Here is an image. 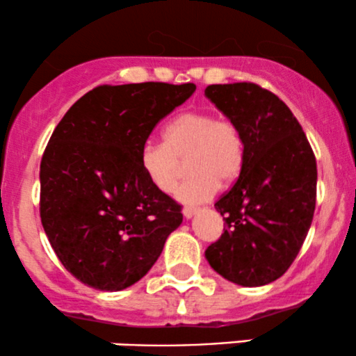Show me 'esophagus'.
Returning <instances> with one entry per match:
<instances>
[{"label": "esophagus", "mask_w": 356, "mask_h": 356, "mask_svg": "<svg viewBox=\"0 0 356 356\" xmlns=\"http://www.w3.org/2000/svg\"><path fill=\"white\" fill-rule=\"evenodd\" d=\"M197 211H199V207L186 206V207H184V209H182V214H184V218H187V219H189V218H192V216H194L195 212H197Z\"/></svg>", "instance_id": "obj_1"}]
</instances>
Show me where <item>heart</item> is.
I'll list each match as a JSON object with an SVG mask.
<instances>
[{"mask_svg":"<svg viewBox=\"0 0 356 356\" xmlns=\"http://www.w3.org/2000/svg\"><path fill=\"white\" fill-rule=\"evenodd\" d=\"M165 142L149 140L140 149V165L159 191L170 194L177 187L187 161L191 175L179 187L184 202H204L220 184L241 174L246 140L238 122L211 112H186L167 124Z\"/></svg>","mask_w":356,"mask_h":356,"instance_id":"1","label":"heart"}]
</instances>
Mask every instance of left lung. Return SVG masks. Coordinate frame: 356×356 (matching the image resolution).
<instances>
[{
	"mask_svg": "<svg viewBox=\"0 0 356 356\" xmlns=\"http://www.w3.org/2000/svg\"><path fill=\"white\" fill-rule=\"evenodd\" d=\"M206 97L246 140L239 177L214 204L224 232L206 257L227 281L268 284L288 271L312 226L316 159L300 122L269 90L239 81L209 85Z\"/></svg>",
	"mask_w": 356,
	"mask_h": 356,
	"instance_id": "obj_1",
	"label": "left lung"
}]
</instances>
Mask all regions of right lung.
Listing matches in <instances>:
<instances>
[{
	"mask_svg": "<svg viewBox=\"0 0 356 356\" xmlns=\"http://www.w3.org/2000/svg\"><path fill=\"white\" fill-rule=\"evenodd\" d=\"M194 83L100 85L72 105L40 164V218L76 280L120 291L154 266L182 206L147 179L140 149Z\"/></svg>",
	"mask_w": 356,
	"mask_h": 356,
	"instance_id": "1",
	"label": "right lung"
}]
</instances>
